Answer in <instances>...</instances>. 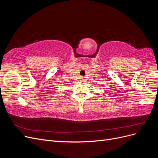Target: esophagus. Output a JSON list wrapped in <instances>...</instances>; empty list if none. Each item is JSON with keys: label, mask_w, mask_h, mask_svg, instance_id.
Here are the masks:
<instances>
[{"label": "esophagus", "mask_w": 158, "mask_h": 158, "mask_svg": "<svg viewBox=\"0 0 158 158\" xmlns=\"http://www.w3.org/2000/svg\"><path fill=\"white\" fill-rule=\"evenodd\" d=\"M82 79H83V78H82Z\"/></svg>", "instance_id": "obj_1"}]
</instances>
